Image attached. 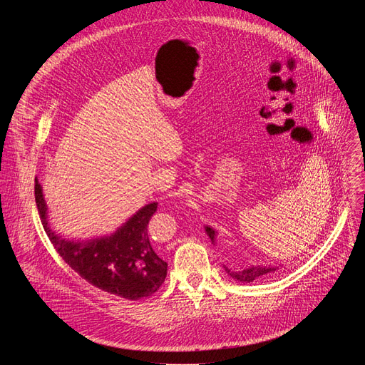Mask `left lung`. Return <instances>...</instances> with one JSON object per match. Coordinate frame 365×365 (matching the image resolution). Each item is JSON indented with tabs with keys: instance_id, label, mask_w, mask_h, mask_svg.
I'll use <instances>...</instances> for the list:
<instances>
[{
	"instance_id": "8db88e82",
	"label": "left lung",
	"mask_w": 365,
	"mask_h": 365,
	"mask_svg": "<svg viewBox=\"0 0 365 365\" xmlns=\"http://www.w3.org/2000/svg\"><path fill=\"white\" fill-rule=\"evenodd\" d=\"M205 232L207 234V237L211 238L212 242H215V231L211 227H205ZM224 269L234 280H238L241 283H251L258 277H262L269 273H274L276 270H279V267H270V266H251V267H247V269H242L238 272L230 270L225 266H224Z\"/></svg>"
}]
</instances>
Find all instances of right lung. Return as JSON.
Wrapping results in <instances>:
<instances>
[{"label": "right lung", "mask_w": 365, "mask_h": 365, "mask_svg": "<svg viewBox=\"0 0 365 365\" xmlns=\"http://www.w3.org/2000/svg\"><path fill=\"white\" fill-rule=\"evenodd\" d=\"M34 196L43 228L59 255L82 279L111 294L138 300L163 284L168 263L148 241L147 225L158 211L151 202L130 217L113 234L91 240H69L50 227L43 187L36 178Z\"/></svg>", "instance_id": "1"}]
</instances>
